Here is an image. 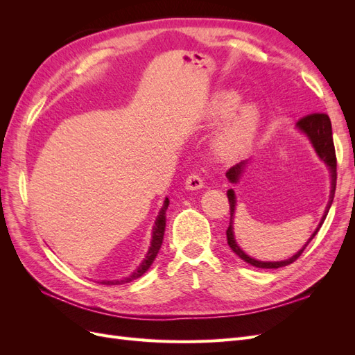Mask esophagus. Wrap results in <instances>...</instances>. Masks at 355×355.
Listing matches in <instances>:
<instances>
[{"instance_id": "1", "label": "esophagus", "mask_w": 355, "mask_h": 355, "mask_svg": "<svg viewBox=\"0 0 355 355\" xmlns=\"http://www.w3.org/2000/svg\"><path fill=\"white\" fill-rule=\"evenodd\" d=\"M202 179L198 176V175H196V173H192V175H189L188 178H187V180H185V187H187V189H191V191H197V189H200V188H202Z\"/></svg>"}]
</instances>
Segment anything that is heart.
I'll use <instances>...</instances> for the list:
<instances>
[{
    "mask_svg": "<svg viewBox=\"0 0 355 355\" xmlns=\"http://www.w3.org/2000/svg\"><path fill=\"white\" fill-rule=\"evenodd\" d=\"M239 103V93L219 92L209 105L207 116L211 120L230 114L211 141L213 154L222 161L235 159L249 151L261 124V111L254 103Z\"/></svg>",
    "mask_w": 355,
    "mask_h": 355,
    "instance_id": "heart-1",
    "label": "heart"
}]
</instances>
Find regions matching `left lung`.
Listing matches in <instances>:
<instances>
[{
  "label": "left lung",
  "mask_w": 355,
  "mask_h": 355,
  "mask_svg": "<svg viewBox=\"0 0 355 355\" xmlns=\"http://www.w3.org/2000/svg\"><path fill=\"white\" fill-rule=\"evenodd\" d=\"M299 127L300 132H304L308 139L311 141V144H313L314 149L317 155L320 157V159H323L326 166L329 167L330 170V178H331V182H330V197H329V202L326 206V210H324V214L323 218H321V222L318 223L317 230L314 231V234L311 235V239L306 241V244L300 249L296 254H293L292 257H288V259L286 261H280V262H263V261H256L253 259V257H250L249 254H245L241 249L240 245L237 244V241H235V237H234V227H232V219H234V213H235V194L234 191L230 189L227 194H228V201H230V214H231V220H230V227L227 230V240H228V245L231 247V250L237 254L240 259H243L244 262L250 263L252 266H256V268H263V270H277V268H282V266H287L290 263H293L297 257L304 253V250L306 249V245L311 243V240H313L317 232L320 231L321 225H323L327 213H329V209L331 206L333 202V198H335V191H336V154H335V145H333V136H331V123H330V118L327 114H309L304 118H300V120L297 121L296 124ZM245 164H247V159L245 161H241V163L232 166L228 171H227V178L228 180L231 182V184H237V182L240 180L243 171L245 168Z\"/></svg>",
  "instance_id": "obj_1"
}]
</instances>
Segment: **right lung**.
<instances>
[{"mask_svg": "<svg viewBox=\"0 0 355 355\" xmlns=\"http://www.w3.org/2000/svg\"><path fill=\"white\" fill-rule=\"evenodd\" d=\"M168 207V198L164 200V204L163 207H161L158 216H157V220H155V225H154V230H153V240H151V247H149V250L145 256L144 262L139 265L137 270L132 274L128 275L125 278H123V280H114V282H102L103 284H108V286H115V284H124V283H130L133 280H136V278L142 277L149 268H151L154 259L157 257L158 252H159V247L161 244H163V237H164V231H166V210Z\"/></svg>", "mask_w": 355, "mask_h": 355, "instance_id": "1", "label": "right lung"}]
</instances>
